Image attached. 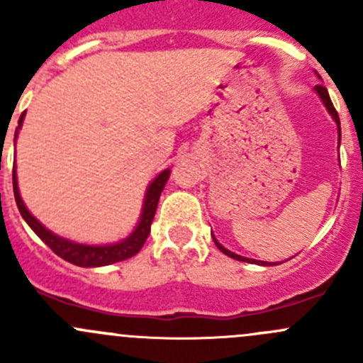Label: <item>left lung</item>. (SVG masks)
Returning a JSON list of instances; mask_svg holds the SVG:
<instances>
[{"label": "left lung", "mask_w": 363, "mask_h": 363, "mask_svg": "<svg viewBox=\"0 0 363 363\" xmlns=\"http://www.w3.org/2000/svg\"><path fill=\"white\" fill-rule=\"evenodd\" d=\"M314 91H316V93H318V96L321 98V101H323V105H325V107H327V111L330 112V116L334 117V121H335V123H337V128H339V142H340V121H339V113H337V111H335V107H334V104H332L330 96H328V91H327V87H325V86H321V84H318V86H314ZM212 239H214V237H212ZM214 244H216V246H218V250H219V251H221V252H225V255H226V256H230V258H233V259H239V262L258 263V265H272V263H269V262H255V259H250V258H246V256L235 255V252H232V251H228V250H226V247H223L221 244H219L218 240H216V239H214Z\"/></svg>", "instance_id": "1"}]
</instances>
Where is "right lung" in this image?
Wrapping results in <instances>:
<instances>
[{"instance_id":"add662e5","label":"right lung","mask_w":363,"mask_h":363,"mask_svg":"<svg viewBox=\"0 0 363 363\" xmlns=\"http://www.w3.org/2000/svg\"><path fill=\"white\" fill-rule=\"evenodd\" d=\"M26 112L19 117V128L16 130V137L19 133L21 126H23ZM168 177H170V170H163L155 181L149 184L147 193H145L144 200V208H142L140 221H138L137 228L131 232V235H128L126 239L121 240V242L108 244V246H87V244H79L73 242V240L63 239V237L56 235L50 230H47L31 212L26 208V205L21 199L19 186H17V174L16 167H13V196H16V203L19 207L21 216L24 218V221L28 223L29 228L47 244L57 256H61L67 262L73 263V265L79 267H104L111 265V263L123 262V259L131 258V256L137 255L142 250V246L147 240L149 233H151V223L155 219L156 207H158L161 191H163L164 184H167Z\"/></svg>"}]
</instances>
